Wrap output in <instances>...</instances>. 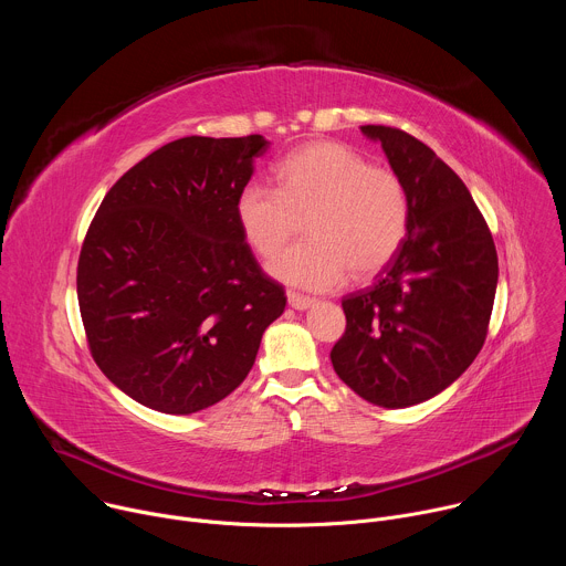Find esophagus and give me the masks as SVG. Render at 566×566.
<instances>
[{"label":"esophagus","mask_w":566,"mask_h":566,"mask_svg":"<svg viewBox=\"0 0 566 566\" xmlns=\"http://www.w3.org/2000/svg\"><path fill=\"white\" fill-rule=\"evenodd\" d=\"M315 304L313 297H306V295H300V293H289V306H293L295 311H306Z\"/></svg>","instance_id":"esophagus-1"}]
</instances>
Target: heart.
Returning a JSON list of instances; mask_svg holds the SVG:
<instances>
[{
  "mask_svg": "<svg viewBox=\"0 0 566 566\" xmlns=\"http://www.w3.org/2000/svg\"><path fill=\"white\" fill-rule=\"evenodd\" d=\"M275 177L277 190L251 181L234 199L239 232L262 258L275 255L304 219L308 241L269 262L273 280L329 291L349 273L374 277L398 253L410 203L391 170L369 166L345 143L317 140L286 156Z\"/></svg>",
  "mask_w": 566,
  "mask_h": 566,
  "instance_id": "1",
  "label": "heart"
}]
</instances>
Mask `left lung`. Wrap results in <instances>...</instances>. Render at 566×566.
Here are the masks:
<instances>
[{"mask_svg":"<svg viewBox=\"0 0 566 566\" xmlns=\"http://www.w3.org/2000/svg\"><path fill=\"white\" fill-rule=\"evenodd\" d=\"M406 186L408 237L367 291L343 300L345 336L332 363L378 408L417 406L476 358L497 291V251L463 181L415 136L365 125Z\"/></svg>","mask_w":566,"mask_h":566,"instance_id":"left-lung-1","label":"left lung"}]
</instances>
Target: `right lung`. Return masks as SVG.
Listing matches in <instances>:
<instances>
[{
	"label": "right lung",
	"mask_w": 566,
	"mask_h": 566,
	"mask_svg": "<svg viewBox=\"0 0 566 566\" xmlns=\"http://www.w3.org/2000/svg\"><path fill=\"white\" fill-rule=\"evenodd\" d=\"M271 143L186 136L127 170L77 262V302L101 371L140 406L201 412L249 376L286 295L262 273L234 199Z\"/></svg>",
	"instance_id": "1"
}]
</instances>
